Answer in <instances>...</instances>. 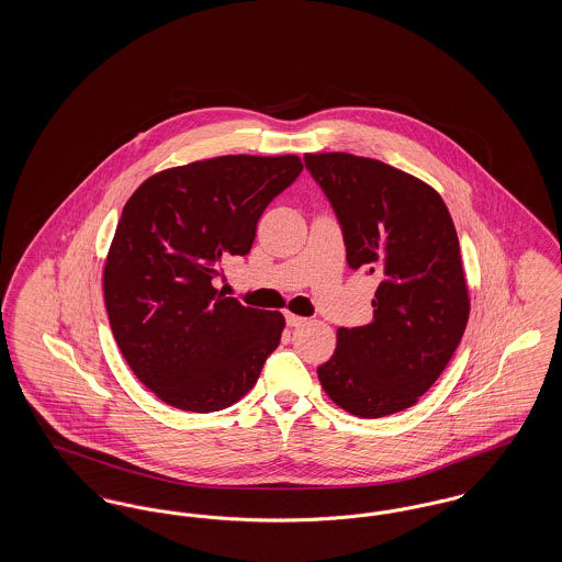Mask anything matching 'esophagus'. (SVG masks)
<instances>
[{
  "mask_svg": "<svg viewBox=\"0 0 562 562\" xmlns=\"http://www.w3.org/2000/svg\"><path fill=\"white\" fill-rule=\"evenodd\" d=\"M307 322V318H303V316H294L291 312H286V324L291 326V328H296V326H303Z\"/></svg>",
  "mask_w": 562,
  "mask_h": 562,
  "instance_id": "esophagus-1",
  "label": "esophagus"
}]
</instances>
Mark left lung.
<instances>
[{
  "mask_svg": "<svg viewBox=\"0 0 562 562\" xmlns=\"http://www.w3.org/2000/svg\"><path fill=\"white\" fill-rule=\"evenodd\" d=\"M339 218L348 266L376 273L373 322L337 330L318 367L328 398L356 417L419 401L459 346L470 296L453 218L436 189L383 161L305 154Z\"/></svg>",
  "mask_w": 562,
  "mask_h": 562,
  "instance_id": "left-lung-1",
  "label": "left lung"
}]
</instances>
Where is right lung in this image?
<instances>
[{"instance_id": "right-lung-1", "label": "right lung", "mask_w": 562, "mask_h": 562, "mask_svg": "<svg viewBox=\"0 0 562 562\" xmlns=\"http://www.w3.org/2000/svg\"><path fill=\"white\" fill-rule=\"evenodd\" d=\"M296 156H221L149 177L126 202L103 271L109 324L160 401L213 413L257 383L284 330L280 312L213 286L248 255L259 216L301 175Z\"/></svg>"}]
</instances>
